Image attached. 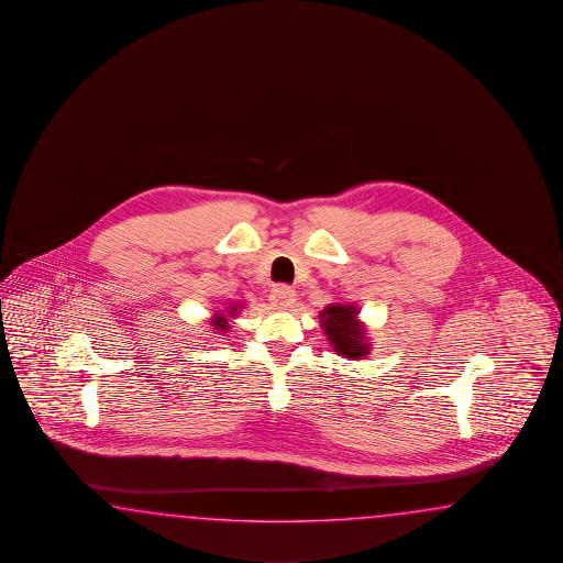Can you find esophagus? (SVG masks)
Wrapping results in <instances>:
<instances>
[{"instance_id":"obj_1","label":"esophagus","mask_w":563,"mask_h":563,"mask_svg":"<svg viewBox=\"0 0 563 563\" xmlns=\"http://www.w3.org/2000/svg\"><path fill=\"white\" fill-rule=\"evenodd\" d=\"M295 290L292 288L285 287V285H276L271 292V302L276 309H288L295 305Z\"/></svg>"}]
</instances>
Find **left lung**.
I'll return each instance as SVG.
<instances>
[{
  "instance_id": "1",
  "label": "left lung",
  "mask_w": 563,
  "mask_h": 563,
  "mask_svg": "<svg viewBox=\"0 0 563 563\" xmlns=\"http://www.w3.org/2000/svg\"><path fill=\"white\" fill-rule=\"evenodd\" d=\"M357 307L353 305H329L321 311V325L327 339L331 341L333 351L350 360H362L372 347L365 338V327L357 321Z\"/></svg>"
}]
</instances>
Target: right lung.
Segmentation results:
<instances>
[{
	"label": "right lung",
	"instance_id": "right-lung-1",
	"mask_svg": "<svg viewBox=\"0 0 563 563\" xmlns=\"http://www.w3.org/2000/svg\"><path fill=\"white\" fill-rule=\"evenodd\" d=\"M236 312L238 305H234V307H230V309H228V314H230V317H236ZM210 323H212V327H210V329H213L216 333H225V331L230 329V323H228V317H224L222 312H216L212 319H210Z\"/></svg>",
	"mask_w": 563,
	"mask_h": 563
}]
</instances>
